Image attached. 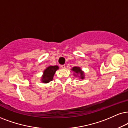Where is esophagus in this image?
Wrapping results in <instances>:
<instances>
[{"instance_id": "1", "label": "esophagus", "mask_w": 128, "mask_h": 128, "mask_svg": "<svg viewBox=\"0 0 128 128\" xmlns=\"http://www.w3.org/2000/svg\"><path fill=\"white\" fill-rule=\"evenodd\" d=\"M61 67L62 68H63V69H64L66 68V66L65 65H61Z\"/></svg>"}]
</instances>
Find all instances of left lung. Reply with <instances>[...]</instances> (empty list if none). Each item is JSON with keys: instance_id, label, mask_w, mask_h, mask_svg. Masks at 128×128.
<instances>
[{"instance_id": "1", "label": "left lung", "mask_w": 128, "mask_h": 128, "mask_svg": "<svg viewBox=\"0 0 128 128\" xmlns=\"http://www.w3.org/2000/svg\"><path fill=\"white\" fill-rule=\"evenodd\" d=\"M71 70L74 72L73 75L75 76V77H78L79 79H82V80L84 78V72L81 69V68L80 67L75 66V67H72Z\"/></svg>"}]
</instances>
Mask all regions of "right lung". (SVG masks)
Instances as JSON below:
<instances>
[{
    "mask_svg": "<svg viewBox=\"0 0 128 128\" xmlns=\"http://www.w3.org/2000/svg\"><path fill=\"white\" fill-rule=\"evenodd\" d=\"M58 68V66H50L46 67L41 77V81L42 83H48L52 81L56 71Z\"/></svg>",
    "mask_w": 128,
    "mask_h": 128,
    "instance_id": "1",
    "label": "right lung"
}]
</instances>
